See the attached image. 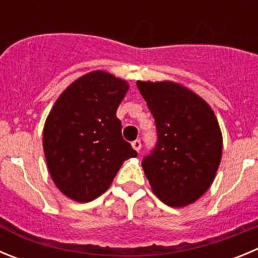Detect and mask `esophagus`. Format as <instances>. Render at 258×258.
I'll list each match as a JSON object with an SVG mask.
<instances>
[{
    "label": "esophagus",
    "mask_w": 258,
    "mask_h": 258,
    "mask_svg": "<svg viewBox=\"0 0 258 258\" xmlns=\"http://www.w3.org/2000/svg\"><path fill=\"white\" fill-rule=\"evenodd\" d=\"M132 147H133L137 152H139V150H141V147H142L141 141H139V139H136L134 142H132Z\"/></svg>",
    "instance_id": "34e87169"
}]
</instances>
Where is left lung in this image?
I'll list each match as a JSON object with an SVG mask.
<instances>
[{
  "label": "left lung",
  "mask_w": 258,
  "mask_h": 258,
  "mask_svg": "<svg viewBox=\"0 0 258 258\" xmlns=\"http://www.w3.org/2000/svg\"><path fill=\"white\" fill-rule=\"evenodd\" d=\"M153 115L156 146L142 167L156 196L167 206L197 201L214 181L223 138L216 116L192 91L171 82H137Z\"/></svg>",
  "instance_id": "obj_1"
}]
</instances>
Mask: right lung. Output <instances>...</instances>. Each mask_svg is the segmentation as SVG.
<instances>
[{
	"label": "right lung",
	"mask_w": 258,
	"mask_h": 258,
	"mask_svg": "<svg viewBox=\"0 0 258 258\" xmlns=\"http://www.w3.org/2000/svg\"><path fill=\"white\" fill-rule=\"evenodd\" d=\"M129 86L92 72L61 93L46 120L43 150L52 180L66 197L89 202L107 190L137 151L121 136L116 110Z\"/></svg>",
	"instance_id": "obj_1"
}]
</instances>
